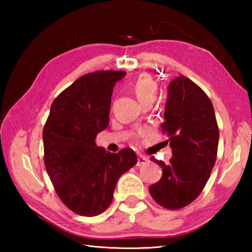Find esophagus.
Masks as SVG:
<instances>
[{
  "mask_svg": "<svg viewBox=\"0 0 252 252\" xmlns=\"http://www.w3.org/2000/svg\"><path fill=\"white\" fill-rule=\"evenodd\" d=\"M147 162H148V159L146 157L142 156V155H138V157H137V165H138V167L146 164Z\"/></svg>",
  "mask_w": 252,
  "mask_h": 252,
  "instance_id": "obj_1",
  "label": "esophagus"
}]
</instances>
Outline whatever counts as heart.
<instances>
[{
  "label": "heart",
  "mask_w": 252,
  "mask_h": 252,
  "mask_svg": "<svg viewBox=\"0 0 252 252\" xmlns=\"http://www.w3.org/2000/svg\"><path fill=\"white\" fill-rule=\"evenodd\" d=\"M131 90L137 100L143 105L145 103H154L157 98V87L154 80L148 74H142L131 84Z\"/></svg>",
  "instance_id": "1"
}]
</instances>
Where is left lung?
Returning <instances> with one entry per match:
<instances>
[{
    "instance_id": "left-lung-1",
    "label": "left lung",
    "mask_w": 252,
    "mask_h": 252,
    "mask_svg": "<svg viewBox=\"0 0 252 252\" xmlns=\"http://www.w3.org/2000/svg\"><path fill=\"white\" fill-rule=\"evenodd\" d=\"M161 129L169 136L172 158L168 164L152 158L162 168V176L149 192L160 206L176 210L199 196L215 167L219 143L211 100L189 78L180 76L169 83Z\"/></svg>"
}]
</instances>
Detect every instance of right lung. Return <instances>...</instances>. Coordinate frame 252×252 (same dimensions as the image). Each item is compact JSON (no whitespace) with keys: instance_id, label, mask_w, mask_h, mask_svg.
Wrapping results in <instances>:
<instances>
[{"instance_id":"obj_1","label":"right lung","mask_w":252,"mask_h":252,"mask_svg":"<svg viewBox=\"0 0 252 252\" xmlns=\"http://www.w3.org/2000/svg\"><path fill=\"white\" fill-rule=\"evenodd\" d=\"M125 71L84 74L57 96L43 130L44 163L58 197L74 213L94 217L112 201L120 176L137 162L135 153L98 147L109 125L111 96Z\"/></svg>"}]
</instances>
